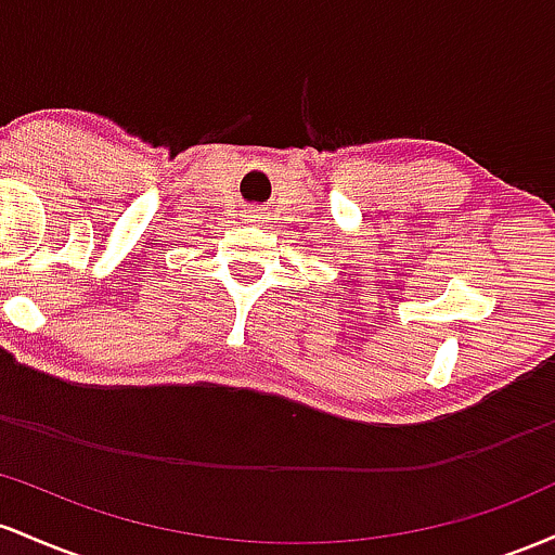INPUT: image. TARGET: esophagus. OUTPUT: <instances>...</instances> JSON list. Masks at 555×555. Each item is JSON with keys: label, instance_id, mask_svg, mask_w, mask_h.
I'll return each mask as SVG.
<instances>
[{"label": "esophagus", "instance_id": "esophagus-1", "mask_svg": "<svg viewBox=\"0 0 555 555\" xmlns=\"http://www.w3.org/2000/svg\"><path fill=\"white\" fill-rule=\"evenodd\" d=\"M246 217H254V222H261V220H264V215H261V209H251V211H248Z\"/></svg>", "mask_w": 555, "mask_h": 555}]
</instances>
